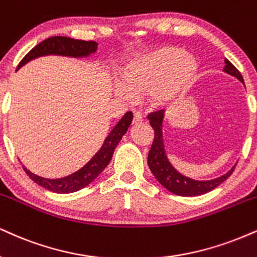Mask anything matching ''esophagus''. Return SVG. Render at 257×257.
<instances>
[{"label": "esophagus", "mask_w": 257, "mask_h": 257, "mask_svg": "<svg viewBox=\"0 0 257 257\" xmlns=\"http://www.w3.org/2000/svg\"><path fill=\"white\" fill-rule=\"evenodd\" d=\"M142 120H144V115L141 112H139V111H135L134 118H133V124H139Z\"/></svg>", "instance_id": "esophagus-1"}]
</instances>
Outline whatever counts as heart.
<instances>
[{"label":"heart","instance_id":"b5f03b06","mask_svg":"<svg viewBox=\"0 0 257 257\" xmlns=\"http://www.w3.org/2000/svg\"><path fill=\"white\" fill-rule=\"evenodd\" d=\"M196 70V62L181 49L165 46L128 64L116 93L128 101L148 94L154 106H164L178 97Z\"/></svg>","mask_w":257,"mask_h":257}]
</instances>
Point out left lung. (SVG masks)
<instances>
[{
  "mask_svg": "<svg viewBox=\"0 0 257 257\" xmlns=\"http://www.w3.org/2000/svg\"><path fill=\"white\" fill-rule=\"evenodd\" d=\"M224 62V72L236 76L239 81L244 83L243 76L239 73V70L227 58H225ZM163 113V110H158L156 112H151L147 118L150 119L151 125L154 131V140L150 153H148V166H150L154 177L158 179V182L164 188L179 196H197L213 190L218 185H220L225 179L230 177L231 174L234 171L236 165L227 174L219 178L212 179V181H195V179L188 178L179 174L177 170L170 164L165 154V150H164L162 133Z\"/></svg>",
  "mask_w": 257,
  "mask_h": 257,
  "instance_id": "8db88e82",
  "label": "left lung"
}]
</instances>
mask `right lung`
I'll use <instances>...</instances> for the list:
<instances>
[{
    "label": "right lung",
    "mask_w": 257,
    "mask_h": 257,
    "mask_svg": "<svg viewBox=\"0 0 257 257\" xmlns=\"http://www.w3.org/2000/svg\"><path fill=\"white\" fill-rule=\"evenodd\" d=\"M98 44L93 40H81V39H73L69 37H62V36H55L50 37V38L43 40L38 45L31 50L29 54L25 56L23 60L20 61L18 69L25 63L33 60V58L44 56V55H67V56L73 57H81L87 56V55L92 54L97 50ZM133 120V112L128 111L119 122L117 123L115 128L111 131L109 137L105 139L103 146L98 151V153L92 158L89 162L86 164L81 170H79L75 174L68 176V177L60 178V179H48L39 177L32 172H30L25 166L24 171L26 175L39 184L40 187L45 188V189L54 191V193H74L78 191L86 185H88L91 182H93L98 175L100 174L103 170L106 168L107 164L110 163L111 158H112L113 151L118 142L120 141L123 135L128 131L129 125H131Z\"/></svg>",
    "instance_id": "right-lung-1"
}]
</instances>
